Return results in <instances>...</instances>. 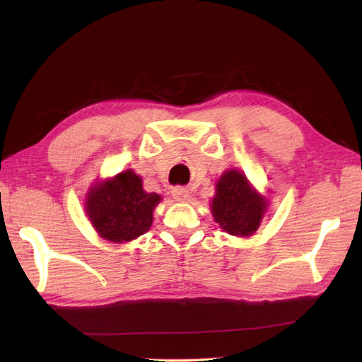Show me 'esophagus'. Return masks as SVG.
<instances>
[{"label": "esophagus", "instance_id": "esophagus-1", "mask_svg": "<svg viewBox=\"0 0 362 362\" xmlns=\"http://www.w3.org/2000/svg\"><path fill=\"white\" fill-rule=\"evenodd\" d=\"M172 195H173V198H175L176 202L184 203V202H189L190 192H189L187 189H182V187H175V189L172 190Z\"/></svg>", "mask_w": 362, "mask_h": 362}]
</instances>
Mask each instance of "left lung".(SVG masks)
<instances>
[{"instance_id": "1", "label": "left lung", "mask_w": 362, "mask_h": 362, "mask_svg": "<svg viewBox=\"0 0 362 362\" xmlns=\"http://www.w3.org/2000/svg\"><path fill=\"white\" fill-rule=\"evenodd\" d=\"M211 209L222 230L247 238L259 228L267 200L250 186L245 175L238 168H230L217 181Z\"/></svg>"}]
</instances>
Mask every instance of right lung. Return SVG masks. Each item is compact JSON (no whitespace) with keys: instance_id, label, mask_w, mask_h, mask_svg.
I'll list each match as a JSON object with an SVG mask.
<instances>
[{"instance_id":"1","label":"right lung","mask_w":362,"mask_h":362,"mask_svg":"<svg viewBox=\"0 0 362 362\" xmlns=\"http://www.w3.org/2000/svg\"><path fill=\"white\" fill-rule=\"evenodd\" d=\"M160 202L158 194H146L142 178L124 170L90 187L86 198V212L103 239L129 242L150 230L153 211Z\"/></svg>"}]
</instances>
